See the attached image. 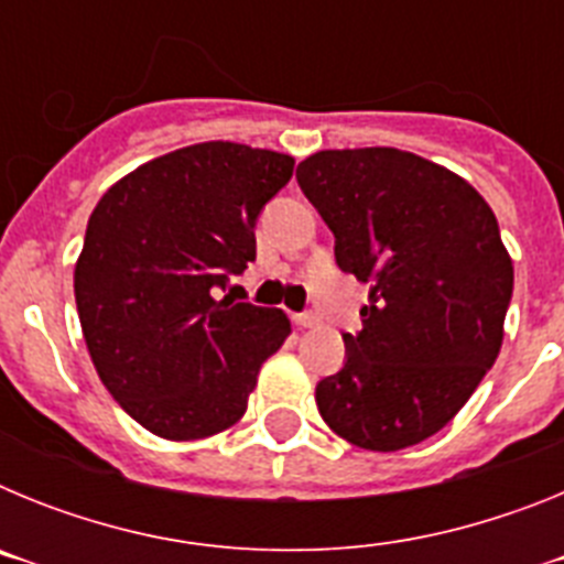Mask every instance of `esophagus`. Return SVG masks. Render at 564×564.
Returning <instances> with one entry per match:
<instances>
[{
    "mask_svg": "<svg viewBox=\"0 0 564 564\" xmlns=\"http://www.w3.org/2000/svg\"><path fill=\"white\" fill-rule=\"evenodd\" d=\"M293 318H296V325L305 327V330H307V327H318L316 313H299V316H293Z\"/></svg>",
    "mask_w": 564,
    "mask_h": 564,
    "instance_id": "34e87169",
    "label": "esophagus"
}]
</instances>
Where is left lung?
I'll return each mask as SVG.
<instances>
[{
	"label": "left lung",
	"instance_id": "8db88e82",
	"mask_svg": "<svg viewBox=\"0 0 564 564\" xmlns=\"http://www.w3.org/2000/svg\"><path fill=\"white\" fill-rule=\"evenodd\" d=\"M296 181L336 237V262L370 282L347 361L318 381L325 423L358 449L398 452L441 432L502 347L514 265L471 183L392 147L325 149Z\"/></svg>",
	"mask_w": 564,
	"mask_h": 564
}]
</instances>
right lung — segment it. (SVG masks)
<instances>
[{"instance_id":"right-lung-1","label":"right lung","mask_w":564,"mask_h":564,"mask_svg":"<svg viewBox=\"0 0 564 564\" xmlns=\"http://www.w3.org/2000/svg\"><path fill=\"white\" fill-rule=\"evenodd\" d=\"M293 163L194 143L129 172L89 214L73 273L84 341L109 395L152 435L200 441L234 426L291 336L282 311L214 291L257 257V217Z\"/></svg>"}]
</instances>
